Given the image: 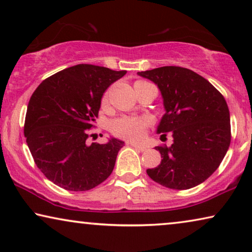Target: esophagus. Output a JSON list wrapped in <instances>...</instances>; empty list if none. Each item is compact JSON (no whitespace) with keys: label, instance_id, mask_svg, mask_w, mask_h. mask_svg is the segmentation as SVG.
Listing matches in <instances>:
<instances>
[{"label":"esophagus","instance_id":"esophagus-1","mask_svg":"<svg viewBox=\"0 0 252 252\" xmlns=\"http://www.w3.org/2000/svg\"><path fill=\"white\" fill-rule=\"evenodd\" d=\"M130 146H132L133 148H135L136 150H140V151H146L147 150V148L144 147V146H142V144H139V143H134V142H132V143H129Z\"/></svg>","mask_w":252,"mask_h":252}]
</instances>
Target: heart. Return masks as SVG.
<instances>
[{"label": "heart", "instance_id": "obj_1", "mask_svg": "<svg viewBox=\"0 0 252 252\" xmlns=\"http://www.w3.org/2000/svg\"><path fill=\"white\" fill-rule=\"evenodd\" d=\"M147 84H149V82L140 80L135 82V86H142ZM106 103H108V93L102 98V104L105 105ZM147 126L148 123L146 119L139 118V117L123 116L112 120L111 124H110V129L116 136L130 141H136L143 136Z\"/></svg>", "mask_w": 252, "mask_h": 252}]
</instances>
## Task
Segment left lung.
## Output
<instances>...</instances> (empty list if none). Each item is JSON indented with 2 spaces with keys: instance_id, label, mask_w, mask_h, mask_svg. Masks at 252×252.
<instances>
[{
  "instance_id": "left-lung-1",
  "label": "left lung",
  "mask_w": 252,
  "mask_h": 252,
  "mask_svg": "<svg viewBox=\"0 0 252 252\" xmlns=\"http://www.w3.org/2000/svg\"><path fill=\"white\" fill-rule=\"evenodd\" d=\"M137 74L155 82L163 96L166 112L157 133L173 136L171 147H156L161 161L148 168V175L178 190L202 184L219 167L230 144L229 110L221 93L202 75L180 66Z\"/></svg>"
}]
</instances>
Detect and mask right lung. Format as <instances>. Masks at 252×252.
Here are the masks:
<instances>
[{
	"instance_id": "add662e5",
	"label": "right lung",
	"mask_w": 252,
	"mask_h": 252,
	"mask_svg": "<svg viewBox=\"0 0 252 252\" xmlns=\"http://www.w3.org/2000/svg\"><path fill=\"white\" fill-rule=\"evenodd\" d=\"M126 74L91 64L57 72L31 96L24 125L33 159L47 179L71 191H86L109 178L124 142L87 143L109 86Z\"/></svg>"
}]
</instances>
